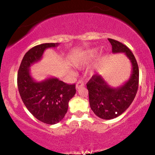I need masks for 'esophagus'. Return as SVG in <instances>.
<instances>
[{
	"label": "esophagus",
	"instance_id": "esophagus-1",
	"mask_svg": "<svg viewBox=\"0 0 155 155\" xmlns=\"http://www.w3.org/2000/svg\"><path fill=\"white\" fill-rule=\"evenodd\" d=\"M83 86H84V83L82 82V81H77V83H76V90H79L80 87H83Z\"/></svg>",
	"mask_w": 155,
	"mask_h": 155
}]
</instances>
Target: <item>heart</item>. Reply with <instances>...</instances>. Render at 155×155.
<instances>
[{
    "label": "heart",
    "mask_w": 155,
    "mask_h": 155,
    "mask_svg": "<svg viewBox=\"0 0 155 155\" xmlns=\"http://www.w3.org/2000/svg\"><path fill=\"white\" fill-rule=\"evenodd\" d=\"M96 54H97V49H89V50L84 52L83 54H81V56H79V58H75L74 59V63L77 66H81V65H83L84 64L87 63L90 60L95 58Z\"/></svg>",
    "instance_id": "1"
}]
</instances>
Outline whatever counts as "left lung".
<instances>
[{"instance_id": "left-lung-1", "label": "left lung", "mask_w": 155, "mask_h": 155, "mask_svg": "<svg viewBox=\"0 0 155 155\" xmlns=\"http://www.w3.org/2000/svg\"><path fill=\"white\" fill-rule=\"evenodd\" d=\"M113 53H125L132 64L128 81L117 88L111 87L101 75H93L87 84L90 108L95 115L104 120H111L122 114L136 97L139 81L137 61L130 49L118 41L108 38Z\"/></svg>"}]
</instances>
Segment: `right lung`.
I'll return each mask as SVG.
<instances>
[{
  "label": "right lung",
  "mask_w": 155,
  "mask_h": 155,
  "mask_svg": "<svg viewBox=\"0 0 155 155\" xmlns=\"http://www.w3.org/2000/svg\"><path fill=\"white\" fill-rule=\"evenodd\" d=\"M58 45L47 43L32 48L25 54L17 74V86L25 106L37 120L49 124L58 123L64 118L69 101L76 94V85L57 78L35 81L31 76L30 67L41 59L46 49Z\"/></svg>",
  "instance_id": "add662e5"
}]
</instances>
